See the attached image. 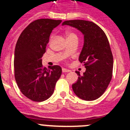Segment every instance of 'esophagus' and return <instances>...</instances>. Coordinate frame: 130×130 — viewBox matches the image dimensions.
I'll list each match as a JSON object with an SVG mask.
<instances>
[{
	"instance_id": "1",
	"label": "esophagus",
	"mask_w": 130,
	"mask_h": 130,
	"mask_svg": "<svg viewBox=\"0 0 130 130\" xmlns=\"http://www.w3.org/2000/svg\"><path fill=\"white\" fill-rule=\"evenodd\" d=\"M62 70L63 73H66V72H70V70H68V69H66V68H64L62 69Z\"/></svg>"
}]
</instances>
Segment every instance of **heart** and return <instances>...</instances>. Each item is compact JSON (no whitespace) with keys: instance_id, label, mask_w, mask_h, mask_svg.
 Here are the masks:
<instances>
[{"instance_id":"1","label":"heart","mask_w":130,"mask_h":130,"mask_svg":"<svg viewBox=\"0 0 130 130\" xmlns=\"http://www.w3.org/2000/svg\"><path fill=\"white\" fill-rule=\"evenodd\" d=\"M66 37H67V38H71V37H77V36L75 35V34H73V33L72 32H68L67 34H66ZM53 39V36H51V40Z\"/></svg>"}]
</instances>
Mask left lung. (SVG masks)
<instances>
[{"instance_id": "8db88e82", "label": "left lung", "mask_w": 130, "mask_h": 130, "mask_svg": "<svg viewBox=\"0 0 130 130\" xmlns=\"http://www.w3.org/2000/svg\"><path fill=\"white\" fill-rule=\"evenodd\" d=\"M62 25L74 27L84 35L79 60L84 64L86 71L83 75L75 72L79 77L72 85L73 92L84 100H95L104 94L112 78L113 57L107 36L92 21L69 20Z\"/></svg>"}]
</instances>
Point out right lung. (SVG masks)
<instances>
[{
    "label": "right lung",
    "instance_id": "add662e5",
    "mask_svg": "<svg viewBox=\"0 0 130 130\" xmlns=\"http://www.w3.org/2000/svg\"><path fill=\"white\" fill-rule=\"evenodd\" d=\"M61 22L50 19L34 21L23 30L16 43L15 79L23 94L34 102H43L51 97L62 74L60 66L47 69L42 63L50 34Z\"/></svg>",
    "mask_w": 130,
    "mask_h": 130
}]
</instances>
